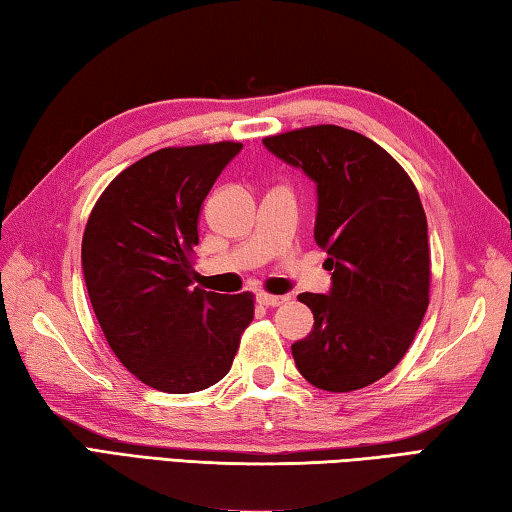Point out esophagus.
<instances>
[{
	"label": "esophagus",
	"instance_id": "esophagus-1",
	"mask_svg": "<svg viewBox=\"0 0 512 512\" xmlns=\"http://www.w3.org/2000/svg\"><path fill=\"white\" fill-rule=\"evenodd\" d=\"M258 303H261V306H267V308H276V306H283L285 301H288V297H276V294H265V292H261L258 294Z\"/></svg>",
	"mask_w": 512,
	"mask_h": 512
}]
</instances>
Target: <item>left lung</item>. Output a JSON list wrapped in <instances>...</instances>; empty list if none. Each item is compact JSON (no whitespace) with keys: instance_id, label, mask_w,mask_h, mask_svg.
<instances>
[{"instance_id":"8db88e82","label":"left lung","mask_w":512,"mask_h":512,"mask_svg":"<svg viewBox=\"0 0 512 512\" xmlns=\"http://www.w3.org/2000/svg\"><path fill=\"white\" fill-rule=\"evenodd\" d=\"M317 184L315 240L328 294H299L315 315L292 344L299 373L324 391L364 389L387 375L429 306L427 218L414 182L387 150L339 125L263 139Z\"/></svg>"}]
</instances>
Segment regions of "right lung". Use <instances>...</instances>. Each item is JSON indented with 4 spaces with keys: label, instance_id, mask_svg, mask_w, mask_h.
I'll use <instances>...</instances> for the list:
<instances>
[{
    "label": "right lung",
    "instance_id": "1",
    "mask_svg": "<svg viewBox=\"0 0 512 512\" xmlns=\"http://www.w3.org/2000/svg\"><path fill=\"white\" fill-rule=\"evenodd\" d=\"M242 143L161 148L116 175L89 215L83 276L119 362L166 393L209 389L229 373L254 319L249 292L193 288L197 215Z\"/></svg>",
    "mask_w": 512,
    "mask_h": 512
}]
</instances>
